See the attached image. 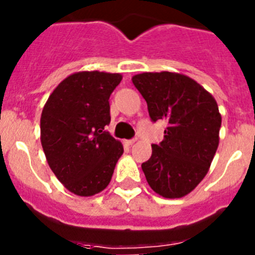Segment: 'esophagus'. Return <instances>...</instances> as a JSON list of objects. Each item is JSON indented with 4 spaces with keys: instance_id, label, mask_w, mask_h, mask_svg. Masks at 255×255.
<instances>
[{
    "instance_id": "1",
    "label": "esophagus",
    "mask_w": 255,
    "mask_h": 255,
    "mask_svg": "<svg viewBox=\"0 0 255 255\" xmlns=\"http://www.w3.org/2000/svg\"><path fill=\"white\" fill-rule=\"evenodd\" d=\"M138 140V139L136 138H132V139H128V140H125V143L128 144V145H132V144L135 143V141Z\"/></svg>"
}]
</instances>
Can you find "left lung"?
I'll use <instances>...</instances> for the list:
<instances>
[{"label":"left lung","mask_w":255,"mask_h":255,"mask_svg":"<svg viewBox=\"0 0 255 255\" xmlns=\"http://www.w3.org/2000/svg\"><path fill=\"white\" fill-rule=\"evenodd\" d=\"M148 106L150 120H164L163 140L152 144L141 168L150 188L164 198L189 194L208 172L218 147L221 115L216 100L181 74L143 73L132 76Z\"/></svg>","instance_id":"8db88e82"}]
</instances>
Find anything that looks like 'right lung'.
I'll return each instance as SVG.
<instances>
[{"mask_svg": "<svg viewBox=\"0 0 255 255\" xmlns=\"http://www.w3.org/2000/svg\"><path fill=\"white\" fill-rule=\"evenodd\" d=\"M120 74L83 71L52 92L40 117V141L49 167L67 190L91 197L110 184L123 144L105 129L110 96Z\"/></svg>", "mask_w": 255, "mask_h": 255, "instance_id": "right-lung-1", "label": "right lung"}]
</instances>
